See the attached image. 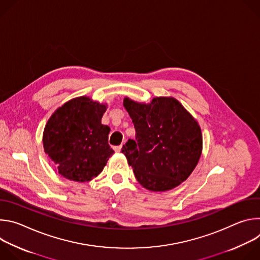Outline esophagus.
I'll return each mask as SVG.
<instances>
[{
	"instance_id": "1",
	"label": "esophagus",
	"mask_w": 260,
	"mask_h": 260,
	"mask_svg": "<svg viewBox=\"0 0 260 260\" xmlns=\"http://www.w3.org/2000/svg\"><path fill=\"white\" fill-rule=\"evenodd\" d=\"M121 148H122V146L119 145V146H116V147L114 148V149H115L116 152H120V151H121Z\"/></svg>"
}]
</instances>
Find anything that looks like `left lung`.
<instances>
[{
    "label": "left lung",
    "mask_w": 260,
    "mask_h": 260,
    "mask_svg": "<svg viewBox=\"0 0 260 260\" xmlns=\"http://www.w3.org/2000/svg\"><path fill=\"white\" fill-rule=\"evenodd\" d=\"M123 106L136 129L121 152L138 182L148 190L167 191L186 180L197 167L203 137L198 121L174 98L144 104L124 98Z\"/></svg>",
    "instance_id": "8db88e82"
}]
</instances>
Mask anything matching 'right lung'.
<instances>
[{
  "mask_svg": "<svg viewBox=\"0 0 260 260\" xmlns=\"http://www.w3.org/2000/svg\"><path fill=\"white\" fill-rule=\"evenodd\" d=\"M106 110L107 105L79 96L64 103L48 119L43 133L44 151L62 177L90 181L114 153L108 144L110 127L102 124Z\"/></svg>",
  "mask_w": 260,
  "mask_h": 260,
  "instance_id": "obj_1",
  "label": "right lung"
}]
</instances>
